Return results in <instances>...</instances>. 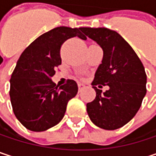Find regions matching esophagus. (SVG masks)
Returning a JSON list of instances; mask_svg holds the SVG:
<instances>
[{"mask_svg": "<svg viewBox=\"0 0 156 156\" xmlns=\"http://www.w3.org/2000/svg\"><path fill=\"white\" fill-rule=\"evenodd\" d=\"M78 90H79V91H81V90H82V89H83V88L86 87V86H85L83 83H78Z\"/></svg>", "mask_w": 156, "mask_h": 156, "instance_id": "1", "label": "esophagus"}]
</instances>
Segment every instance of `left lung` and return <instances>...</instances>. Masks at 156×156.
Segmentation results:
<instances>
[{"mask_svg":"<svg viewBox=\"0 0 156 156\" xmlns=\"http://www.w3.org/2000/svg\"><path fill=\"white\" fill-rule=\"evenodd\" d=\"M81 31L102 48V63L91 85L96 98L87 104L91 121L100 128L115 130L137 113L146 94L144 65L132 47L116 31L108 28H81ZM97 85H108L102 93Z\"/></svg>","mask_w":156,"mask_h":156,"instance_id":"8db88e82","label":"left lung"}]
</instances>
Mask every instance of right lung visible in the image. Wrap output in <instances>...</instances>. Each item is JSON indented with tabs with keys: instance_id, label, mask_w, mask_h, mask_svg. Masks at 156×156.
<instances>
[{
	"instance_id": "obj_1",
	"label": "right lung",
	"mask_w": 156,
	"mask_h": 156,
	"mask_svg": "<svg viewBox=\"0 0 156 156\" xmlns=\"http://www.w3.org/2000/svg\"><path fill=\"white\" fill-rule=\"evenodd\" d=\"M74 37L87 40L81 28H54L31 42L17 61L10 80V98L17 119L30 131H45L58 124L68 102L78 93L72 79L59 87L51 80L61 64L62 44Z\"/></svg>"
}]
</instances>
